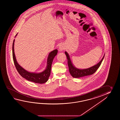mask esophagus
<instances>
[{
  "label": "esophagus",
  "mask_w": 120,
  "mask_h": 120,
  "mask_svg": "<svg viewBox=\"0 0 120 120\" xmlns=\"http://www.w3.org/2000/svg\"><path fill=\"white\" fill-rule=\"evenodd\" d=\"M59 51H64V50L65 49V47H64L63 45H60V46H59Z\"/></svg>",
  "instance_id": "34e87169"
}]
</instances>
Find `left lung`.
Listing matches in <instances>:
<instances>
[{
  "label": "left lung",
  "mask_w": 120,
  "mask_h": 120,
  "mask_svg": "<svg viewBox=\"0 0 120 120\" xmlns=\"http://www.w3.org/2000/svg\"><path fill=\"white\" fill-rule=\"evenodd\" d=\"M65 53L66 55V57L68 60L67 62L69 66V71L71 76L75 78H79L80 77L91 75L94 74L97 70V69L99 68L105 56L104 54L102 60L98 64L94 66L87 69H79L73 66L68 53L66 51L65 52Z\"/></svg>",
  "instance_id": "left-lung-1"
}]
</instances>
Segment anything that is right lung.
<instances>
[{
  "mask_svg": "<svg viewBox=\"0 0 120 120\" xmlns=\"http://www.w3.org/2000/svg\"><path fill=\"white\" fill-rule=\"evenodd\" d=\"M16 34L15 37L17 36ZM15 40L13 41L12 45V56H13V61L14 62L15 65L17 69L18 73L23 78L26 79L30 82H33L35 83L43 84L45 83L49 80V78L51 71V65L54 57L56 56L58 52L57 49L54 50V51H51L49 54L47 62V66L46 69L40 73L31 72L26 70L23 69L17 62L16 59L15 55L14 52V42Z\"/></svg>",
  "mask_w": 120,
  "mask_h": 120,
  "instance_id": "obj_1",
  "label": "right lung"
}]
</instances>
